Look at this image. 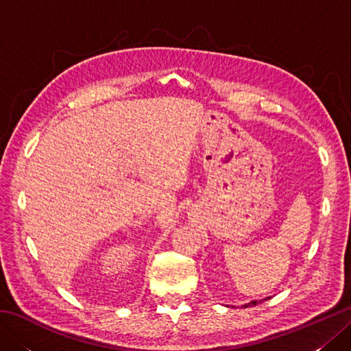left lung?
<instances>
[{
  "instance_id": "obj_1",
  "label": "left lung",
  "mask_w": 351,
  "mask_h": 351,
  "mask_svg": "<svg viewBox=\"0 0 351 351\" xmlns=\"http://www.w3.org/2000/svg\"><path fill=\"white\" fill-rule=\"evenodd\" d=\"M267 299H270V297H267ZM267 299H264V300H267ZM263 300H253V302H250V303H247V304H244V308H249V306H256L258 303H261Z\"/></svg>"
}]
</instances>
